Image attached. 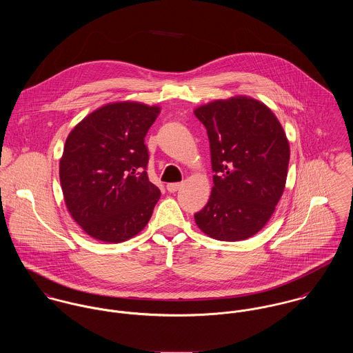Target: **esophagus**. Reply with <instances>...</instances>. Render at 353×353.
Segmentation results:
<instances>
[{
    "label": "esophagus",
    "mask_w": 353,
    "mask_h": 353,
    "mask_svg": "<svg viewBox=\"0 0 353 353\" xmlns=\"http://www.w3.org/2000/svg\"><path fill=\"white\" fill-rule=\"evenodd\" d=\"M181 188H182V183H179V182H178V183H168V185H167V190H168L170 193H175V192L179 190Z\"/></svg>",
    "instance_id": "34e87169"
}]
</instances>
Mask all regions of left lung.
Returning a JSON list of instances; mask_svg holds the SVG:
<instances>
[{
  "label": "left lung",
  "mask_w": 353,
  "mask_h": 353,
  "mask_svg": "<svg viewBox=\"0 0 353 353\" xmlns=\"http://www.w3.org/2000/svg\"><path fill=\"white\" fill-rule=\"evenodd\" d=\"M210 144L213 188L194 214L208 236L236 242L255 235L283 196L290 144L276 115L248 97L196 108Z\"/></svg>",
  "instance_id": "left-lung-1"
}]
</instances>
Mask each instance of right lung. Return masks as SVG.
Masks as SVG:
<instances>
[{"label": "right lung", "instance_id": "add662e5", "mask_svg": "<svg viewBox=\"0 0 353 353\" xmlns=\"http://www.w3.org/2000/svg\"><path fill=\"white\" fill-rule=\"evenodd\" d=\"M160 108L110 103L69 133L59 161L66 208L92 238L119 243L148 224L160 190L148 179L145 136Z\"/></svg>", "mask_w": 353, "mask_h": 353}]
</instances>
